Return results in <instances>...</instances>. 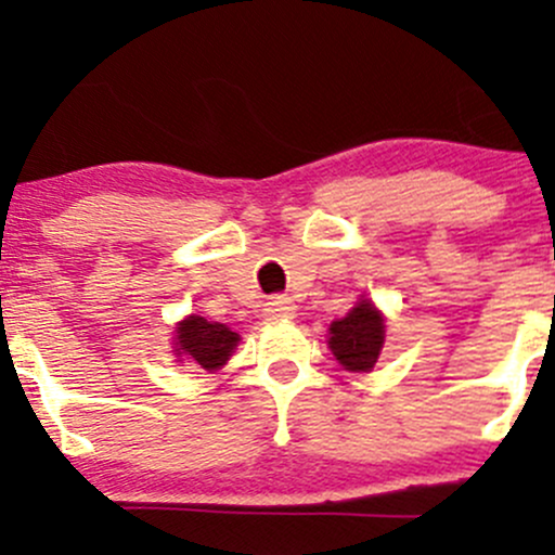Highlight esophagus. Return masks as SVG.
<instances>
[{
  "label": "esophagus",
  "instance_id": "obj_1",
  "mask_svg": "<svg viewBox=\"0 0 555 555\" xmlns=\"http://www.w3.org/2000/svg\"><path fill=\"white\" fill-rule=\"evenodd\" d=\"M262 317L266 322H287L295 317V302L289 297H271L262 308Z\"/></svg>",
  "mask_w": 555,
  "mask_h": 555
}]
</instances>
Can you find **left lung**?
Returning a JSON list of instances; mask_svg holds the SVG:
<instances>
[{"label": "left lung", "instance_id": "left-lung-1", "mask_svg": "<svg viewBox=\"0 0 555 555\" xmlns=\"http://www.w3.org/2000/svg\"><path fill=\"white\" fill-rule=\"evenodd\" d=\"M385 343V317L370 297L359 295L356 306L343 319H335L326 332V346L337 364L348 372H372Z\"/></svg>", "mask_w": 555, "mask_h": 555}]
</instances>
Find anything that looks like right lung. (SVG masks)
Masks as SVG:
<instances>
[{
  "label": "right lung",
  "instance_id": "obj_1",
  "mask_svg": "<svg viewBox=\"0 0 555 555\" xmlns=\"http://www.w3.org/2000/svg\"><path fill=\"white\" fill-rule=\"evenodd\" d=\"M242 337L231 326L207 322L204 317H185L175 324L172 356L180 364H196L207 372H218L229 364Z\"/></svg>",
  "mask_w": 555,
  "mask_h": 555
}]
</instances>
